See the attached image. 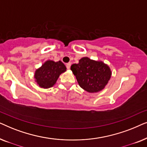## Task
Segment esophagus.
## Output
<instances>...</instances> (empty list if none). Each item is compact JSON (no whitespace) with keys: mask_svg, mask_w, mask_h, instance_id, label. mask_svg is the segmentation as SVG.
<instances>
[{"mask_svg":"<svg viewBox=\"0 0 147 147\" xmlns=\"http://www.w3.org/2000/svg\"><path fill=\"white\" fill-rule=\"evenodd\" d=\"M70 67H71V63H68L66 64V67H67V69H70Z\"/></svg>","mask_w":147,"mask_h":147,"instance_id":"1","label":"esophagus"}]
</instances>
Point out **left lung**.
Segmentation results:
<instances>
[{
    "instance_id": "8db88e82",
    "label": "left lung",
    "mask_w": 147,
    "mask_h": 147,
    "mask_svg": "<svg viewBox=\"0 0 147 147\" xmlns=\"http://www.w3.org/2000/svg\"><path fill=\"white\" fill-rule=\"evenodd\" d=\"M71 70L80 87L90 93L102 91L112 75L111 69L107 64L88 57H82L79 63L73 64Z\"/></svg>"
}]
</instances>
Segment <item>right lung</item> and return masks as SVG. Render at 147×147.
Listing matches in <instances>:
<instances>
[{"label":"right lung","instance_id":"right-lung-1","mask_svg":"<svg viewBox=\"0 0 147 147\" xmlns=\"http://www.w3.org/2000/svg\"><path fill=\"white\" fill-rule=\"evenodd\" d=\"M66 71V67L61 61L55 62L47 60L41 67L36 69L35 81L40 87L47 89L53 87L59 76Z\"/></svg>","mask_w":147,"mask_h":147}]
</instances>
